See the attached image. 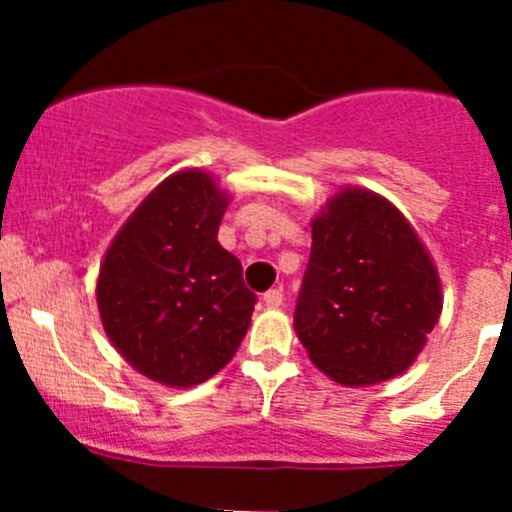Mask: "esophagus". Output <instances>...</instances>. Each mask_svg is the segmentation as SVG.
Instances as JSON below:
<instances>
[{
  "mask_svg": "<svg viewBox=\"0 0 512 512\" xmlns=\"http://www.w3.org/2000/svg\"><path fill=\"white\" fill-rule=\"evenodd\" d=\"M282 289H270V292H265V297H262V302H265L267 309H277L282 307Z\"/></svg>",
  "mask_w": 512,
  "mask_h": 512,
  "instance_id": "34e87169",
  "label": "esophagus"
}]
</instances>
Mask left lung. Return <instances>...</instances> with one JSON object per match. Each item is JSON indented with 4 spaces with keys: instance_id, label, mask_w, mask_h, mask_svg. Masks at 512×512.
<instances>
[{
    "instance_id": "obj_1",
    "label": "left lung",
    "mask_w": 512,
    "mask_h": 512,
    "mask_svg": "<svg viewBox=\"0 0 512 512\" xmlns=\"http://www.w3.org/2000/svg\"><path fill=\"white\" fill-rule=\"evenodd\" d=\"M441 309L436 265L391 200L349 185L322 205L294 309V332L319 371L354 389L404 374Z\"/></svg>"
}]
</instances>
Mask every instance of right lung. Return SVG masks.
Here are the masks:
<instances>
[{"mask_svg":"<svg viewBox=\"0 0 512 512\" xmlns=\"http://www.w3.org/2000/svg\"><path fill=\"white\" fill-rule=\"evenodd\" d=\"M230 193L200 168L168 175L103 255L96 304L116 352L146 379L188 389L240 349L255 294L218 242Z\"/></svg>","mask_w":512,"mask_h":512,"instance_id":"add662e5","label":"right lung"}]
</instances>
